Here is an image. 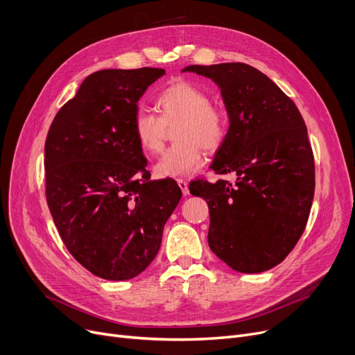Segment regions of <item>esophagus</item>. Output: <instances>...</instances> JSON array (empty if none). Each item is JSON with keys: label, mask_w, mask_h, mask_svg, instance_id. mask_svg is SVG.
Here are the masks:
<instances>
[{"label": "esophagus", "mask_w": 355, "mask_h": 355, "mask_svg": "<svg viewBox=\"0 0 355 355\" xmlns=\"http://www.w3.org/2000/svg\"><path fill=\"white\" fill-rule=\"evenodd\" d=\"M177 182H178V187L181 189L182 194H184V196H189V194H190V190H189V182H187V181H184V180H178Z\"/></svg>", "instance_id": "obj_1"}]
</instances>
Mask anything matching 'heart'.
<instances>
[{"instance_id":"1","label":"heart","mask_w":355,"mask_h":355,"mask_svg":"<svg viewBox=\"0 0 355 355\" xmlns=\"http://www.w3.org/2000/svg\"><path fill=\"white\" fill-rule=\"evenodd\" d=\"M159 116L139 110L134 116V135L142 151L158 154L165 142L168 128L174 125V144L155 165L159 178H185L200 170L204 158L201 146L207 151L217 149L226 137V116L211 105L206 92L187 82L165 87L157 98Z\"/></svg>"}]
</instances>
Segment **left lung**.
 I'll use <instances>...</instances> for the list:
<instances>
[{
  "instance_id": "1",
  "label": "left lung",
  "mask_w": 355,
  "mask_h": 355,
  "mask_svg": "<svg viewBox=\"0 0 355 355\" xmlns=\"http://www.w3.org/2000/svg\"><path fill=\"white\" fill-rule=\"evenodd\" d=\"M221 90L229 130L210 165L236 182L198 180L190 193L209 204V246L241 273L265 272L291 253L309 217L315 164L296 105L245 63L187 66Z\"/></svg>"
}]
</instances>
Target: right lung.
I'll use <instances>...</instances> for the list:
<instances>
[{"label": "right lung", "mask_w": 355, "mask_h": 355, "mask_svg": "<svg viewBox=\"0 0 355 355\" xmlns=\"http://www.w3.org/2000/svg\"><path fill=\"white\" fill-rule=\"evenodd\" d=\"M164 69L89 74L54 116L46 145V198L67 250L93 275L126 281L157 256L182 196L173 178L149 180L134 135L138 101Z\"/></svg>", "instance_id": "add662e5"}]
</instances>
